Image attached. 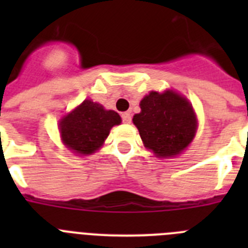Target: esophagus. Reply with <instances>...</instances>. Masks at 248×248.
Returning a JSON list of instances; mask_svg holds the SVG:
<instances>
[{
  "instance_id": "34e87169",
  "label": "esophagus",
  "mask_w": 248,
  "mask_h": 248,
  "mask_svg": "<svg viewBox=\"0 0 248 248\" xmlns=\"http://www.w3.org/2000/svg\"><path fill=\"white\" fill-rule=\"evenodd\" d=\"M122 119H123V123H125V124H129V123L131 122L130 113H123L122 114Z\"/></svg>"
}]
</instances>
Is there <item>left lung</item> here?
<instances>
[{
  "label": "left lung",
  "instance_id": "obj_1",
  "mask_svg": "<svg viewBox=\"0 0 248 248\" xmlns=\"http://www.w3.org/2000/svg\"><path fill=\"white\" fill-rule=\"evenodd\" d=\"M139 114L133 123L144 146L156 157L181 154L194 139L198 119L190 102L174 91L150 92L140 102Z\"/></svg>",
  "mask_w": 248,
  "mask_h": 248
}]
</instances>
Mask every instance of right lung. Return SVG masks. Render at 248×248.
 Instances as JSON below:
<instances>
[{"instance_id": "1", "label": "right lung", "mask_w": 248, "mask_h": 248, "mask_svg": "<svg viewBox=\"0 0 248 248\" xmlns=\"http://www.w3.org/2000/svg\"><path fill=\"white\" fill-rule=\"evenodd\" d=\"M122 118L102 104L85 99L59 122L62 141L68 150L78 155H91L102 148L110 129L119 125Z\"/></svg>"}]
</instances>
